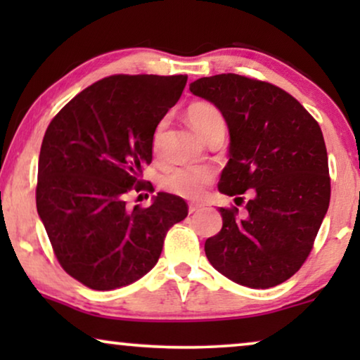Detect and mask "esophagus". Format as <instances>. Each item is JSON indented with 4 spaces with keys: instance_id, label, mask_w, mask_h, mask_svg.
<instances>
[{
    "instance_id": "34e87169",
    "label": "esophagus",
    "mask_w": 360,
    "mask_h": 360,
    "mask_svg": "<svg viewBox=\"0 0 360 360\" xmlns=\"http://www.w3.org/2000/svg\"><path fill=\"white\" fill-rule=\"evenodd\" d=\"M201 208V205H196V203H190L188 205V211L190 213H195V211H198Z\"/></svg>"
}]
</instances>
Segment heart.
<instances>
[{"label":"heart","instance_id":"obj_1","mask_svg":"<svg viewBox=\"0 0 360 360\" xmlns=\"http://www.w3.org/2000/svg\"><path fill=\"white\" fill-rule=\"evenodd\" d=\"M188 121L196 132L206 141L213 132L226 129L223 112L211 103L198 101L188 108ZM152 150L154 155H159L162 150V122L157 126L152 137ZM214 175L208 167L198 165H179L172 167L162 175L160 186L176 196H184L188 200H196L203 195L206 186L213 181Z\"/></svg>","mask_w":360,"mask_h":360}]
</instances>
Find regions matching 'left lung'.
I'll use <instances>...</instances> for the list:
<instances>
[{
  "label": "left lung",
  "instance_id": "left-lung-1",
  "mask_svg": "<svg viewBox=\"0 0 360 360\" xmlns=\"http://www.w3.org/2000/svg\"><path fill=\"white\" fill-rule=\"evenodd\" d=\"M190 91L218 106L229 127V162L218 188L244 201L219 208L223 228L205 243L211 265L239 285L283 283L308 259L331 198L318 121L269 82L236 73L203 77Z\"/></svg>",
  "mask_w": 360,
  "mask_h": 360
}]
</instances>
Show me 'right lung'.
<instances>
[{
    "label": "right lung",
    "mask_w": 360,
    "mask_h": 360,
    "mask_svg": "<svg viewBox=\"0 0 360 360\" xmlns=\"http://www.w3.org/2000/svg\"><path fill=\"white\" fill-rule=\"evenodd\" d=\"M186 75H111L72 98L49 124L36 205L60 267L91 290L124 287L149 272L172 226L188 214L175 195L129 210L152 160V137L179 101Z\"/></svg>",
    "instance_id": "obj_1"
}]
</instances>
